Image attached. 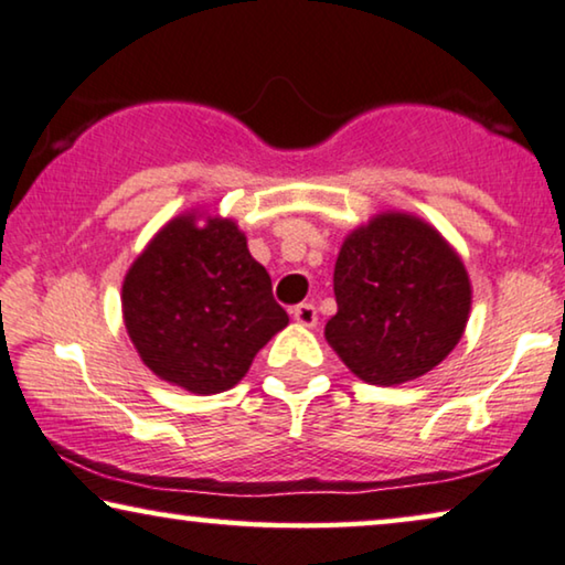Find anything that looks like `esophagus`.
<instances>
[{"label":"esophagus","instance_id":"1","mask_svg":"<svg viewBox=\"0 0 565 565\" xmlns=\"http://www.w3.org/2000/svg\"><path fill=\"white\" fill-rule=\"evenodd\" d=\"M292 318H296L300 326H306V329H313L318 323V310L313 302H300V306L292 308Z\"/></svg>","mask_w":565,"mask_h":565}]
</instances>
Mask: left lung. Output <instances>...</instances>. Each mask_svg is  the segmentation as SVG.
<instances>
[{
    "instance_id": "1",
    "label": "left lung",
    "mask_w": 565,
    "mask_h": 565,
    "mask_svg": "<svg viewBox=\"0 0 565 565\" xmlns=\"http://www.w3.org/2000/svg\"><path fill=\"white\" fill-rule=\"evenodd\" d=\"M337 316L326 341L370 384H403L438 366L471 313L463 259L436 226L382 211L343 239L333 267Z\"/></svg>"
}]
</instances>
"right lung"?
<instances>
[{
  "label": "right lung",
  "instance_id": "1",
  "mask_svg": "<svg viewBox=\"0 0 565 565\" xmlns=\"http://www.w3.org/2000/svg\"><path fill=\"white\" fill-rule=\"evenodd\" d=\"M121 316L147 370L193 395L232 390L288 326L234 218H170L121 282Z\"/></svg>",
  "mask_w": 565,
  "mask_h": 565
}]
</instances>
